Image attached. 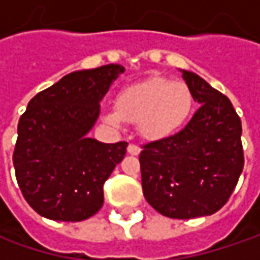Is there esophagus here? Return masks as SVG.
Masks as SVG:
<instances>
[{"label": "esophagus", "mask_w": 260, "mask_h": 260, "mask_svg": "<svg viewBox=\"0 0 260 260\" xmlns=\"http://www.w3.org/2000/svg\"><path fill=\"white\" fill-rule=\"evenodd\" d=\"M127 152H128L130 155L137 156L139 153H140V147H139V146H136V145H128V146H127Z\"/></svg>", "instance_id": "esophagus-1"}]
</instances>
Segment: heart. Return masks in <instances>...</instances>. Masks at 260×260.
Segmentation results:
<instances>
[{
	"instance_id": "heart-1",
	"label": "heart",
	"mask_w": 260,
	"mask_h": 260,
	"mask_svg": "<svg viewBox=\"0 0 260 260\" xmlns=\"http://www.w3.org/2000/svg\"><path fill=\"white\" fill-rule=\"evenodd\" d=\"M194 108V95L181 81L150 76L124 86L115 96V111H108L105 120L118 124L121 120L139 127L146 140L157 142L176 135Z\"/></svg>"
}]
</instances>
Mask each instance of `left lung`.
<instances>
[{"mask_svg": "<svg viewBox=\"0 0 260 260\" xmlns=\"http://www.w3.org/2000/svg\"><path fill=\"white\" fill-rule=\"evenodd\" d=\"M181 72L200 108L179 133L143 146L139 160L146 201L162 215L188 220L229 201L245 159L230 100L194 72Z\"/></svg>", "mask_w": 260, "mask_h": 260, "instance_id": "obj_1", "label": "left lung"}]
</instances>
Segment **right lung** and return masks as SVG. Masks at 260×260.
<instances>
[{
  "mask_svg": "<svg viewBox=\"0 0 260 260\" xmlns=\"http://www.w3.org/2000/svg\"><path fill=\"white\" fill-rule=\"evenodd\" d=\"M121 65L76 71L39 92L18 121L13 164L25 201L55 221H82L104 204L103 186L125 155V142L88 137L100 103Z\"/></svg>",
  "mask_w": 260,
  "mask_h": 260,
  "instance_id": "right-lung-1",
  "label": "right lung"
}]
</instances>
